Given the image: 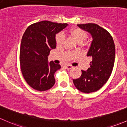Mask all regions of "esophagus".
Segmentation results:
<instances>
[{"instance_id":"obj_1","label":"esophagus","mask_w":127,"mask_h":127,"mask_svg":"<svg viewBox=\"0 0 127 127\" xmlns=\"http://www.w3.org/2000/svg\"><path fill=\"white\" fill-rule=\"evenodd\" d=\"M65 67L66 68V69H68V70H70V69L73 68V66L71 65H65Z\"/></svg>"}]
</instances>
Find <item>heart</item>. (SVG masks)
Returning <instances> with one entry per match:
<instances>
[{
  "label": "heart",
  "mask_w": 127,
  "mask_h": 127,
  "mask_svg": "<svg viewBox=\"0 0 127 127\" xmlns=\"http://www.w3.org/2000/svg\"><path fill=\"white\" fill-rule=\"evenodd\" d=\"M70 34L75 38L78 42L81 43L84 41L87 37V33L82 29L78 27H72L69 31ZM64 35L62 33H59L56 34L55 36V40L57 46H61L63 44L64 41Z\"/></svg>",
  "instance_id": "heart-1"
}]
</instances>
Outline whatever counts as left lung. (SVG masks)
Listing matches in <instances>:
<instances>
[{"label":"left lung","instance_id":"8db88e82","mask_svg":"<svg viewBox=\"0 0 127 127\" xmlns=\"http://www.w3.org/2000/svg\"><path fill=\"white\" fill-rule=\"evenodd\" d=\"M91 33L93 40L87 56L92 58L90 68L81 70L80 78L73 79L75 87L81 92H96L103 87L110 77L115 59V45L110 33L96 24H78Z\"/></svg>","mask_w":127,"mask_h":127}]
</instances>
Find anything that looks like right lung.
<instances>
[{"label":"right lung","mask_w":127,"mask_h":127,"mask_svg":"<svg viewBox=\"0 0 127 127\" xmlns=\"http://www.w3.org/2000/svg\"><path fill=\"white\" fill-rule=\"evenodd\" d=\"M67 25L43 21L25 31L19 53L21 70L27 83L36 91H47L54 85V73L61 66L53 61L49 63L48 56L56 47V34Z\"/></svg>","instance_id":"obj_1"}]
</instances>
